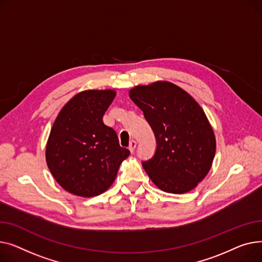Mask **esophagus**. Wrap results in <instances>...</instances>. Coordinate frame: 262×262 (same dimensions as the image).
<instances>
[{
    "label": "esophagus",
    "mask_w": 262,
    "mask_h": 262,
    "mask_svg": "<svg viewBox=\"0 0 262 262\" xmlns=\"http://www.w3.org/2000/svg\"><path fill=\"white\" fill-rule=\"evenodd\" d=\"M135 148H136V142H135V141H131V142H130V145H129V150H130V152L133 153L134 150H135Z\"/></svg>",
    "instance_id": "34e87169"
}]
</instances>
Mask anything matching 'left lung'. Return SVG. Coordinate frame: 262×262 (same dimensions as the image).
<instances>
[{"label":"left lung","mask_w":262,"mask_h":262,"mask_svg":"<svg viewBox=\"0 0 262 262\" xmlns=\"http://www.w3.org/2000/svg\"><path fill=\"white\" fill-rule=\"evenodd\" d=\"M129 96L157 138L155 156L143 162L151 181L169 193L195 188L209 172L216 153V137L202 107L168 81L136 85Z\"/></svg>","instance_id":"left-lung-1"}]
</instances>
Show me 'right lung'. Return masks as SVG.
Listing matches in <instances>:
<instances>
[{
	"label": "right lung",
	"mask_w": 262,
	"mask_h": 262,
	"mask_svg": "<svg viewBox=\"0 0 262 262\" xmlns=\"http://www.w3.org/2000/svg\"><path fill=\"white\" fill-rule=\"evenodd\" d=\"M114 90H86L76 94L56 117L46 144L51 173L67 191L83 198L110 188L130 151L121 148L116 132L103 124Z\"/></svg>",
	"instance_id": "add662e5"
}]
</instances>
